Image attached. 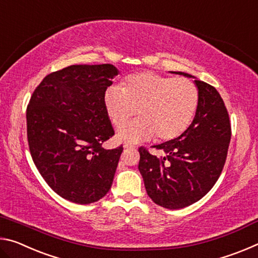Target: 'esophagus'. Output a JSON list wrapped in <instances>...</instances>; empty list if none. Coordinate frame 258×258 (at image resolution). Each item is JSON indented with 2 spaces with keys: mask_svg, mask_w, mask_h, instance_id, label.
Instances as JSON below:
<instances>
[{
  "mask_svg": "<svg viewBox=\"0 0 258 258\" xmlns=\"http://www.w3.org/2000/svg\"><path fill=\"white\" fill-rule=\"evenodd\" d=\"M124 149H134V146L131 145V143H124Z\"/></svg>",
  "mask_w": 258,
  "mask_h": 258,
  "instance_id": "esophagus-1",
  "label": "esophagus"
}]
</instances>
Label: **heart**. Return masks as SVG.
<instances>
[{
    "instance_id": "heart-1",
    "label": "heart",
    "mask_w": 258,
    "mask_h": 258,
    "mask_svg": "<svg viewBox=\"0 0 258 258\" xmlns=\"http://www.w3.org/2000/svg\"><path fill=\"white\" fill-rule=\"evenodd\" d=\"M198 102L199 92L194 82L151 72L127 76L121 90L111 86L103 97L104 110L117 127L137 111L142 117L118 131V139L130 143L155 137L158 141H172L181 137L194 120Z\"/></svg>"
}]
</instances>
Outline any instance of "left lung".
Listing matches in <instances>:
<instances>
[{
	"mask_svg": "<svg viewBox=\"0 0 258 258\" xmlns=\"http://www.w3.org/2000/svg\"><path fill=\"white\" fill-rule=\"evenodd\" d=\"M194 78L199 92L198 109L181 137L155 146L164 157L152 156L140 148L139 171L147 194L155 204L180 209L202 199L221 175L231 140L229 113L216 89Z\"/></svg>",
	"mask_w": 258,
	"mask_h": 258,
	"instance_id": "1",
	"label": "left lung"
}]
</instances>
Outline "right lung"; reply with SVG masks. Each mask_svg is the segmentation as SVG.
I'll return each instance as SVG.
<instances>
[{
    "label": "right lung",
    "mask_w": 258,
    "mask_h": 258,
    "mask_svg": "<svg viewBox=\"0 0 258 258\" xmlns=\"http://www.w3.org/2000/svg\"><path fill=\"white\" fill-rule=\"evenodd\" d=\"M118 74L110 63L73 64L45 76L30 98L26 117L34 164L72 203H95L111 187L123 147L102 148L115 134L103 97Z\"/></svg>",
    "instance_id": "right-lung-1"
}]
</instances>
